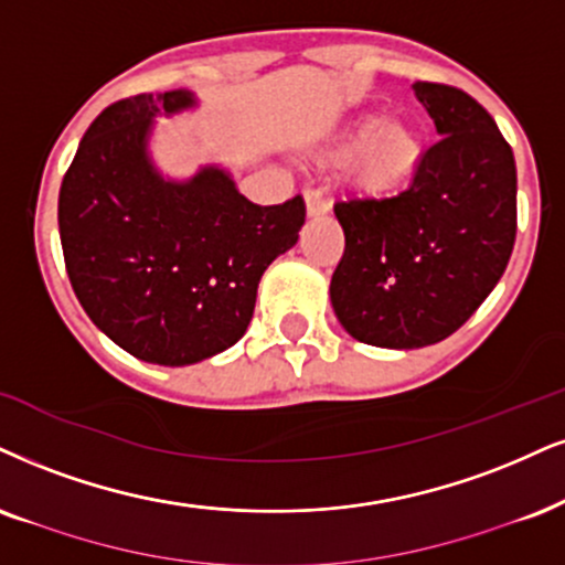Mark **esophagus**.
I'll return each instance as SVG.
<instances>
[{
	"label": "esophagus",
	"instance_id": "obj_1",
	"mask_svg": "<svg viewBox=\"0 0 565 565\" xmlns=\"http://www.w3.org/2000/svg\"><path fill=\"white\" fill-rule=\"evenodd\" d=\"M303 199H306V212H309V217H317V214H324L327 209H330V201L324 199V193L319 191V188H306Z\"/></svg>",
	"mask_w": 565,
	"mask_h": 565
}]
</instances>
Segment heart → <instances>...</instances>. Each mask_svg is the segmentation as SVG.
Here are the masks:
<instances>
[{
    "label": "heart",
    "instance_id": "obj_1",
    "mask_svg": "<svg viewBox=\"0 0 565 565\" xmlns=\"http://www.w3.org/2000/svg\"><path fill=\"white\" fill-rule=\"evenodd\" d=\"M353 157L351 180L369 196H393L414 180L424 159V138L416 128L387 122L385 115H364L348 130L338 157Z\"/></svg>",
    "mask_w": 565,
    "mask_h": 565
}]
</instances>
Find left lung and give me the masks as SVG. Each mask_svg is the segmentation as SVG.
I'll use <instances>...</instances> for the list:
<instances>
[{"instance_id": "left-lung-1", "label": "left lung", "mask_w": 565, "mask_h": 565, "mask_svg": "<svg viewBox=\"0 0 565 565\" xmlns=\"http://www.w3.org/2000/svg\"><path fill=\"white\" fill-rule=\"evenodd\" d=\"M440 141L393 199L338 201L345 233L332 309L366 345L440 343L492 294L516 241V162L490 113L445 83L416 81Z\"/></svg>"}]
</instances>
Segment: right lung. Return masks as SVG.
Instances as JSON below:
<instances>
[{"label": "right lung", "instance_id": "obj_1", "mask_svg": "<svg viewBox=\"0 0 565 565\" xmlns=\"http://www.w3.org/2000/svg\"><path fill=\"white\" fill-rule=\"evenodd\" d=\"M193 104L185 88L109 104L60 188L62 254L83 311L130 356L162 366L238 343L264 269L306 220L301 196L259 206L220 167L185 183L159 175L151 122Z\"/></svg>", "mask_w": 565, "mask_h": 565}]
</instances>
